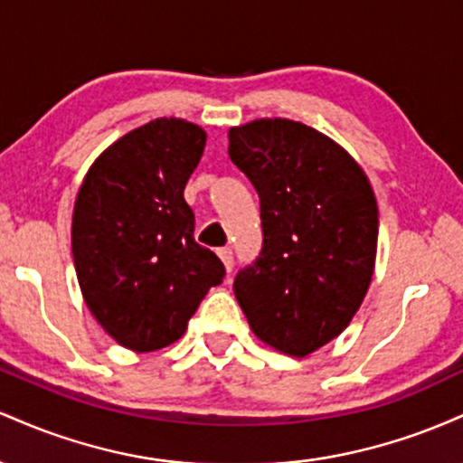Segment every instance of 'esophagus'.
Segmentation results:
<instances>
[{
	"label": "esophagus",
	"instance_id": "1",
	"mask_svg": "<svg viewBox=\"0 0 463 463\" xmlns=\"http://www.w3.org/2000/svg\"><path fill=\"white\" fill-rule=\"evenodd\" d=\"M217 257H220L222 263H224L226 272H231V269H232V250L231 248H220V250H217Z\"/></svg>",
	"mask_w": 463,
	"mask_h": 463
}]
</instances>
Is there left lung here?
Here are the masks:
<instances>
[{
	"mask_svg": "<svg viewBox=\"0 0 463 463\" xmlns=\"http://www.w3.org/2000/svg\"><path fill=\"white\" fill-rule=\"evenodd\" d=\"M231 161L261 202L263 248L235 276L237 302L265 344L305 357L337 337L374 272L379 209L364 169L322 132L257 119L228 132Z\"/></svg>",
	"mask_w": 463,
	"mask_h": 463,
	"instance_id": "8db88e82",
	"label": "left lung"
}]
</instances>
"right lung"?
I'll use <instances>...</instances> for the list:
<instances>
[{
    "label": "right lung",
    "instance_id": "obj_1",
    "mask_svg": "<svg viewBox=\"0 0 463 463\" xmlns=\"http://www.w3.org/2000/svg\"><path fill=\"white\" fill-rule=\"evenodd\" d=\"M206 132L161 117L98 156L73 206L71 250L84 302L121 346L150 353L174 344L224 263L194 239L184 184Z\"/></svg>",
    "mask_w": 463,
    "mask_h": 463
}]
</instances>
